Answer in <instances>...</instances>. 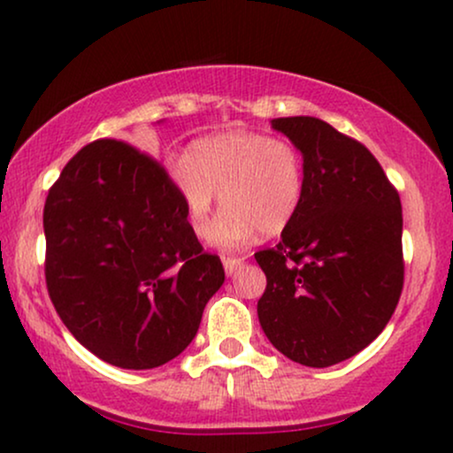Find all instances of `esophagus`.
I'll use <instances>...</instances> for the list:
<instances>
[{
    "label": "esophagus",
    "instance_id": "1",
    "mask_svg": "<svg viewBox=\"0 0 453 453\" xmlns=\"http://www.w3.org/2000/svg\"><path fill=\"white\" fill-rule=\"evenodd\" d=\"M244 264L242 257H223V268L227 274H234Z\"/></svg>",
    "mask_w": 453,
    "mask_h": 453
}]
</instances>
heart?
Instances as JSON below:
<instances>
[{"instance_id":"1","label":"heart","mask_w":453,"mask_h":453,"mask_svg":"<svg viewBox=\"0 0 453 453\" xmlns=\"http://www.w3.org/2000/svg\"><path fill=\"white\" fill-rule=\"evenodd\" d=\"M174 189L196 236H206L212 200L223 215L212 242L242 247L259 230L280 234L298 215L304 196V157L296 144L266 134L232 132L196 140L173 174Z\"/></svg>"}]
</instances>
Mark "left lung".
<instances>
[{"instance_id": "8db88e82", "label": "left lung", "mask_w": 453, "mask_h": 453, "mask_svg": "<svg viewBox=\"0 0 453 453\" xmlns=\"http://www.w3.org/2000/svg\"><path fill=\"white\" fill-rule=\"evenodd\" d=\"M304 157V196L280 242L256 253L266 274L257 317L289 360L326 368L381 334L404 285L403 206L362 142L315 117L274 119Z\"/></svg>"}]
</instances>
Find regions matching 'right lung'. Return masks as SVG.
I'll use <instances>...</instances> for the list:
<instances>
[{"label": "right lung", "instance_id": "1", "mask_svg": "<svg viewBox=\"0 0 453 453\" xmlns=\"http://www.w3.org/2000/svg\"><path fill=\"white\" fill-rule=\"evenodd\" d=\"M44 236L57 315L93 356L127 371L179 356L226 279L168 170L123 140H93L67 161L46 196Z\"/></svg>", "mask_w": 453, "mask_h": 453}]
</instances>
